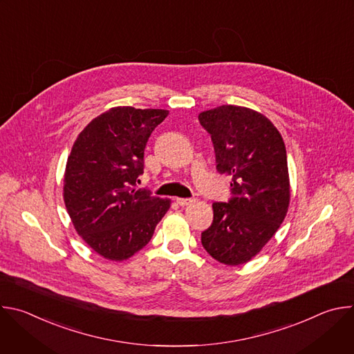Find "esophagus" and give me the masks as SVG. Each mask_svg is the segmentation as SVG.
Instances as JSON below:
<instances>
[{
	"mask_svg": "<svg viewBox=\"0 0 354 354\" xmlns=\"http://www.w3.org/2000/svg\"><path fill=\"white\" fill-rule=\"evenodd\" d=\"M193 201H194V198H183V197H178V198H176V203H178L179 206H182V207H185V206L193 203Z\"/></svg>",
	"mask_w": 354,
	"mask_h": 354,
	"instance_id": "obj_1",
	"label": "esophagus"
}]
</instances>
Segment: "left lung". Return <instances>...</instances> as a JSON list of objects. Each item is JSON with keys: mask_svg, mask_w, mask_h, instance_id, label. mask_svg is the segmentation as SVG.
Returning a JSON list of instances; mask_svg holds the SVG:
<instances>
[{"mask_svg": "<svg viewBox=\"0 0 354 354\" xmlns=\"http://www.w3.org/2000/svg\"><path fill=\"white\" fill-rule=\"evenodd\" d=\"M212 136L217 171L230 175L231 197L213 203L201 245L216 261L236 266L254 258L283 223L290 201L286 145L263 115L224 105L198 115Z\"/></svg>", "mask_w": 354, "mask_h": 354, "instance_id": "left-lung-1", "label": "left lung"}]
</instances>
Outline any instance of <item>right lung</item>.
Instances as JSON below:
<instances>
[{
	"label": "right lung",
	"mask_w": 354,
	"mask_h": 354,
	"mask_svg": "<svg viewBox=\"0 0 354 354\" xmlns=\"http://www.w3.org/2000/svg\"><path fill=\"white\" fill-rule=\"evenodd\" d=\"M168 111L113 108L75 140L64 175V201L82 239L100 257L124 261L144 248L171 207L138 189L144 149Z\"/></svg>",
	"instance_id": "right-lung-1"
}]
</instances>
